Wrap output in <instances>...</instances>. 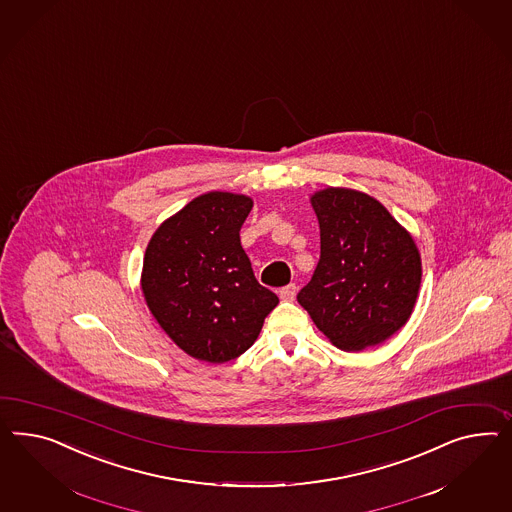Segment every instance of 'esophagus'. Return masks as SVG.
I'll list each match as a JSON object with an SVG mask.
<instances>
[{"label":"esophagus","instance_id":"34e87169","mask_svg":"<svg viewBox=\"0 0 512 512\" xmlns=\"http://www.w3.org/2000/svg\"><path fill=\"white\" fill-rule=\"evenodd\" d=\"M296 292H298V287H296L294 283H291V285L279 289V298L285 300V302H292V300L296 298Z\"/></svg>","mask_w":512,"mask_h":512}]
</instances>
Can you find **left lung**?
Instances as JSON below:
<instances>
[{
  "label": "left lung",
  "mask_w": 512,
  "mask_h": 512,
  "mask_svg": "<svg viewBox=\"0 0 512 512\" xmlns=\"http://www.w3.org/2000/svg\"><path fill=\"white\" fill-rule=\"evenodd\" d=\"M320 259L298 292L333 345L346 352L384 343L408 322L421 285L412 235L371 195L326 188L311 195Z\"/></svg>",
  "instance_id": "left-lung-1"
}]
</instances>
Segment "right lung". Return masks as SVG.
Listing matches in <instances>:
<instances>
[{"label":"right lung","instance_id":"1","mask_svg":"<svg viewBox=\"0 0 512 512\" xmlns=\"http://www.w3.org/2000/svg\"><path fill=\"white\" fill-rule=\"evenodd\" d=\"M251 207L248 195H199L156 229L145 251L141 291L147 307L195 360H235L279 304L255 279L240 244Z\"/></svg>","mask_w":512,"mask_h":512}]
</instances>
